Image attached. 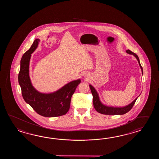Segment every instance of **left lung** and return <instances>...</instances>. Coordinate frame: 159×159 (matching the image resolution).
Instances as JSON below:
<instances>
[{
    "label": "left lung",
    "instance_id": "8db88e82",
    "mask_svg": "<svg viewBox=\"0 0 159 159\" xmlns=\"http://www.w3.org/2000/svg\"><path fill=\"white\" fill-rule=\"evenodd\" d=\"M126 52L127 53L130 54H133L135 57L136 58V59L138 61L139 64L140 66V68L142 69V74H143V68H142L141 64L140 63L139 61V58L137 54H135V53L132 52V51L130 50H127ZM90 90H91V93L93 97V105L95 109L99 113H101L102 114H105V115H123L125 113L128 112L132 108V107L134 106V105L135 104V102L136 101L137 98L135 99L134 101L132 102L131 103H130L128 106H126L125 107H108L104 105H103L102 103L99 98L98 97V93L97 91L95 90L94 88H93L91 84L89 85Z\"/></svg>",
    "mask_w": 159,
    "mask_h": 159
}]
</instances>
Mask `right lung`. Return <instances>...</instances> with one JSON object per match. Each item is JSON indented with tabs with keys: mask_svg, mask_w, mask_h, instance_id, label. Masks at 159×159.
Returning <instances> with one entry per match:
<instances>
[{
	"mask_svg": "<svg viewBox=\"0 0 159 159\" xmlns=\"http://www.w3.org/2000/svg\"><path fill=\"white\" fill-rule=\"evenodd\" d=\"M39 41V39L34 41L30 49L23 54L21 60L18 81L22 96L24 101L39 115L45 117L65 115L69 110L71 97L81 80L70 82L53 93L43 94L37 91L30 82L29 65L31 54L37 47Z\"/></svg>",
	"mask_w": 159,
	"mask_h": 159,
	"instance_id": "add662e5",
	"label": "right lung"
}]
</instances>
